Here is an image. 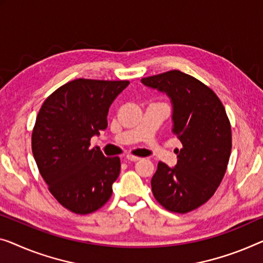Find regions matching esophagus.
I'll use <instances>...</instances> for the list:
<instances>
[{
  "instance_id": "esophagus-1",
  "label": "esophagus",
  "mask_w": 263,
  "mask_h": 263,
  "mask_svg": "<svg viewBox=\"0 0 263 263\" xmlns=\"http://www.w3.org/2000/svg\"><path fill=\"white\" fill-rule=\"evenodd\" d=\"M126 159H127V160H131V162H137V160L140 159V157H138V156H133V155H127V156H126Z\"/></svg>"
}]
</instances>
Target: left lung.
I'll use <instances>...</instances> for the list:
<instances>
[{
    "label": "left lung",
    "mask_w": 263,
    "mask_h": 263,
    "mask_svg": "<svg viewBox=\"0 0 263 263\" xmlns=\"http://www.w3.org/2000/svg\"><path fill=\"white\" fill-rule=\"evenodd\" d=\"M142 82L171 99L172 132L183 145L175 167L158 163L152 194L166 210L189 213L209 201L224 177L232 152L226 108L213 89L181 70L143 78Z\"/></svg>",
    "instance_id": "8db88e82"
}]
</instances>
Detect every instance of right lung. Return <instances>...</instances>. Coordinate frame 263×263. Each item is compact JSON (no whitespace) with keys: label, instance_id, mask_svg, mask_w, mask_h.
<instances>
[{"label":"right lung","instance_id":"1","mask_svg":"<svg viewBox=\"0 0 263 263\" xmlns=\"http://www.w3.org/2000/svg\"><path fill=\"white\" fill-rule=\"evenodd\" d=\"M127 80L76 79L45 100L31 133L39 171L57 201L72 213L100 209L112 196L119 157L89 148L91 138L107 127L108 108Z\"/></svg>","mask_w":263,"mask_h":263}]
</instances>
